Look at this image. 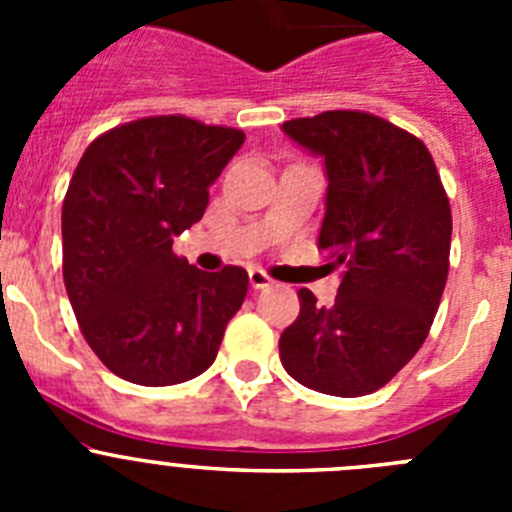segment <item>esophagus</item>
Masks as SVG:
<instances>
[{"label": "esophagus", "instance_id": "34e87169", "mask_svg": "<svg viewBox=\"0 0 512 512\" xmlns=\"http://www.w3.org/2000/svg\"><path fill=\"white\" fill-rule=\"evenodd\" d=\"M248 279H251V287L253 289L271 287V277H269V274H266V271H261V269H251V271H248Z\"/></svg>", "mask_w": 512, "mask_h": 512}]
</instances>
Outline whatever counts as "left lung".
<instances>
[{
    "instance_id": "obj_1",
    "label": "left lung",
    "mask_w": 512,
    "mask_h": 512,
    "mask_svg": "<svg viewBox=\"0 0 512 512\" xmlns=\"http://www.w3.org/2000/svg\"><path fill=\"white\" fill-rule=\"evenodd\" d=\"M284 133L325 158L318 248L346 271L330 307L297 292L300 315L279 338V359L315 392L372 395L418 354L436 318L449 277V197L423 140L372 112L297 117Z\"/></svg>"
}]
</instances>
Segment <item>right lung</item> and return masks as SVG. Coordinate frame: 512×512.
<instances>
[{
  "instance_id": "right-lung-1",
  "label": "right lung",
  "mask_w": 512,
  "mask_h": 512,
  "mask_svg": "<svg viewBox=\"0 0 512 512\" xmlns=\"http://www.w3.org/2000/svg\"><path fill=\"white\" fill-rule=\"evenodd\" d=\"M243 140L184 115L138 117L94 138L76 164L61 210L63 284L81 336L117 377L169 387L215 361L248 274L189 266L171 243L202 220Z\"/></svg>"
}]
</instances>
